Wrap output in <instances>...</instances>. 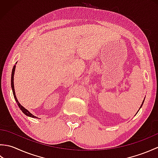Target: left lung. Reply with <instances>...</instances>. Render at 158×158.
Segmentation results:
<instances>
[{
  "mask_svg": "<svg viewBox=\"0 0 158 158\" xmlns=\"http://www.w3.org/2000/svg\"><path fill=\"white\" fill-rule=\"evenodd\" d=\"M143 102H144V101H143ZM143 103H142V105H143ZM142 105H141V106H140V107H141V106H142Z\"/></svg>",
  "mask_w": 158,
  "mask_h": 158,
  "instance_id": "obj_1",
  "label": "left lung"
}]
</instances>
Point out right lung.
Wrapping results in <instances>:
<instances>
[{"mask_svg":"<svg viewBox=\"0 0 158 158\" xmlns=\"http://www.w3.org/2000/svg\"><path fill=\"white\" fill-rule=\"evenodd\" d=\"M15 65H14V66H13V70H12V74H11V88H12V90H13V96H14V98L15 99V101L17 102V104H18V106L20 108V109H21L22 110V112L25 114V115H26L27 116H29V117H35V118H36V117L32 115V113H30L28 110L27 109H26L24 107L22 106L21 105H20L19 102H18V99H17L16 98V96H15V89H14V84H13V77H14V73H15Z\"/></svg>","mask_w":158,"mask_h":158,"instance_id":"add662e5","label":"right lung"}]
</instances>
